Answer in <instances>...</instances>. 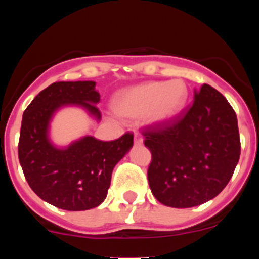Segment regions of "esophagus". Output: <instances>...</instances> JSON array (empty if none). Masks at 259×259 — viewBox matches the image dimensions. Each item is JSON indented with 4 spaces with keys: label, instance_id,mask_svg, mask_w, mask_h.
Listing matches in <instances>:
<instances>
[{
    "label": "esophagus",
    "instance_id": "34e87169",
    "mask_svg": "<svg viewBox=\"0 0 259 259\" xmlns=\"http://www.w3.org/2000/svg\"><path fill=\"white\" fill-rule=\"evenodd\" d=\"M143 142H144V140H143V138L140 137L138 133H135V134H134V144L135 145H142Z\"/></svg>",
    "mask_w": 259,
    "mask_h": 259
}]
</instances>
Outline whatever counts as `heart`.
I'll return each instance as SVG.
<instances>
[{"label": "heart", "instance_id": "heart-1", "mask_svg": "<svg viewBox=\"0 0 259 259\" xmlns=\"http://www.w3.org/2000/svg\"><path fill=\"white\" fill-rule=\"evenodd\" d=\"M188 95L182 80L149 81L120 91L114 99V110L130 119L145 115L149 125L165 126L184 110Z\"/></svg>", "mask_w": 259, "mask_h": 259}]
</instances>
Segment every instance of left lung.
<instances>
[{
  "label": "left lung",
  "mask_w": 259,
  "mask_h": 259,
  "mask_svg": "<svg viewBox=\"0 0 259 259\" xmlns=\"http://www.w3.org/2000/svg\"><path fill=\"white\" fill-rule=\"evenodd\" d=\"M149 187L166 207L190 208L215 198L234 173L239 155L238 121L227 99L211 86L194 90L188 113L166 126L149 127Z\"/></svg>",
  "instance_id": "1"
}]
</instances>
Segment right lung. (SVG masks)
Wrapping results in <instances>:
<instances>
[{
    "label": "right lung",
    "instance_id": "right-lung-1",
    "mask_svg": "<svg viewBox=\"0 0 259 259\" xmlns=\"http://www.w3.org/2000/svg\"><path fill=\"white\" fill-rule=\"evenodd\" d=\"M95 81H60L41 91L22 115L18 159L31 189L42 200L65 210H88L108 195L111 174L133 148V134L113 142L86 135L66 146L50 139L55 114L67 106L83 109L96 121L100 94Z\"/></svg>",
    "mask_w": 259,
    "mask_h": 259
}]
</instances>
